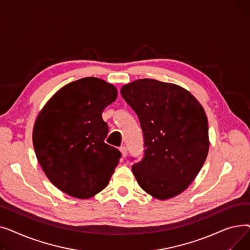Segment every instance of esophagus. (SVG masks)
I'll return each mask as SVG.
<instances>
[{
    "mask_svg": "<svg viewBox=\"0 0 250 250\" xmlns=\"http://www.w3.org/2000/svg\"><path fill=\"white\" fill-rule=\"evenodd\" d=\"M120 150H121V152H122V154H123L124 158H125V157L127 156V148H126L125 146H122V147L120 148Z\"/></svg>",
    "mask_w": 250,
    "mask_h": 250,
    "instance_id": "34e87169",
    "label": "esophagus"
}]
</instances>
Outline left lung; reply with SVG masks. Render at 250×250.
Listing matches in <instances>:
<instances>
[{
    "instance_id": "obj_1",
    "label": "left lung",
    "mask_w": 250,
    "mask_h": 250,
    "mask_svg": "<svg viewBox=\"0 0 250 250\" xmlns=\"http://www.w3.org/2000/svg\"><path fill=\"white\" fill-rule=\"evenodd\" d=\"M121 94L143 133L145 150L132 166L139 186L155 199L173 198L188 188L207 158L208 127L203 106L186 89L153 79L125 85Z\"/></svg>"
}]
</instances>
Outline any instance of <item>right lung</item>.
Masks as SVG:
<instances>
[{"label":"right lung","mask_w":250,"mask_h":250,"mask_svg":"<svg viewBox=\"0 0 250 250\" xmlns=\"http://www.w3.org/2000/svg\"><path fill=\"white\" fill-rule=\"evenodd\" d=\"M117 91L98 78L87 77L60 89L38 114L33 128L37 160L52 185L78 199L107 187L122 153L104 143L108 125L104 108Z\"/></svg>","instance_id":"right-lung-1"}]
</instances>
